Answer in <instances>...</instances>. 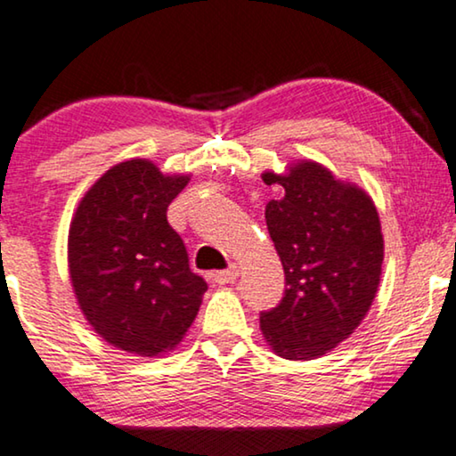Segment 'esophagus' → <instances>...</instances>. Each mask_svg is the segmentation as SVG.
Listing matches in <instances>:
<instances>
[{
  "label": "esophagus",
  "mask_w": 456,
  "mask_h": 456,
  "mask_svg": "<svg viewBox=\"0 0 456 456\" xmlns=\"http://www.w3.org/2000/svg\"><path fill=\"white\" fill-rule=\"evenodd\" d=\"M214 282L216 284H232L236 278H239V267L236 265H232V267H228V270H222V272H216L214 276Z\"/></svg>",
  "instance_id": "obj_1"
}]
</instances>
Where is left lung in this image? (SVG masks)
I'll list each match as a JSON object with an SVG mask.
<instances>
[{"instance_id": "8db88e82", "label": "left lung", "mask_w": 456, "mask_h": 456, "mask_svg": "<svg viewBox=\"0 0 456 456\" xmlns=\"http://www.w3.org/2000/svg\"><path fill=\"white\" fill-rule=\"evenodd\" d=\"M284 197L265 205L282 261V301L261 311L265 342L290 361L317 359L348 338L370 311L382 276L384 239L371 197L315 161L265 172Z\"/></svg>"}]
</instances>
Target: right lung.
Returning <instances> with one entry per match:
<instances>
[{
	"instance_id": "right-lung-1",
	"label": "right lung",
	"mask_w": 456,
	"mask_h": 456,
	"mask_svg": "<svg viewBox=\"0 0 456 456\" xmlns=\"http://www.w3.org/2000/svg\"><path fill=\"white\" fill-rule=\"evenodd\" d=\"M189 176L147 159L110 167L78 203L68 267L86 322L120 351L158 357L183 340L208 284L191 272L167 205Z\"/></svg>"
}]
</instances>
